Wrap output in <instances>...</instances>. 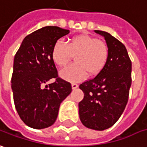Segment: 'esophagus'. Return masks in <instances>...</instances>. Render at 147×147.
<instances>
[{"mask_svg": "<svg viewBox=\"0 0 147 147\" xmlns=\"http://www.w3.org/2000/svg\"><path fill=\"white\" fill-rule=\"evenodd\" d=\"M78 86H79V85H78L77 84H76V83H72V84H71V87H72V89H76V88H78Z\"/></svg>", "mask_w": 147, "mask_h": 147, "instance_id": "1", "label": "esophagus"}]
</instances>
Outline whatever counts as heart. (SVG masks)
<instances>
[{
    "label": "heart",
    "instance_id": "obj_1",
    "mask_svg": "<svg viewBox=\"0 0 147 147\" xmlns=\"http://www.w3.org/2000/svg\"><path fill=\"white\" fill-rule=\"evenodd\" d=\"M75 55V63L60 71V76L68 81L78 82L87 75L94 76L104 68L109 57V48L104 42L88 34L77 35L67 43L58 40L52 49L54 62L65 67Z\"/></svg>",
    "mask_w": 147,
    "mask_h": 147
}]
</instances>
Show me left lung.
<instances>
[{
	"label": "left lung",
	"instance_id": "left-lung-1",
	"mask_svg": "<svg viewBox=\"0 0 147 147\" xmlns=\"http://www.w3.org/2000/svg\"><path fill=\"white\" fill-rule=\"evenodd\" d=\"M95 32L105 38L109 57L104 68L94 78L80 85L84 96L79 103V114L87 128L104 130L117 121L127 105L132 63L119 40L107 32Z\"/></svg>",
	"mask_w": 147,
	"mask_h": 147
}]
</instances>
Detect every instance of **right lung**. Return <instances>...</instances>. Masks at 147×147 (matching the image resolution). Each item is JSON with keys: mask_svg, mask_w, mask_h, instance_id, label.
I'll use <instances>...</instances> for the list:
<instances>
[{"mask_svg": "<svg viewBox=\"0 0 147 147\" xmlns=\"http://www.w3.org/2000/svg\"><path fill=\"white\" fill-rule=\"evenodd\" d=\"M69 34L58 26H45L27 35L14 56L11 87L21 119L34 129H44L56 121L61 102L71 93L69 82L58 76L52 49ZM51 78L56 81L46 86Z\"/></svg>", "mask_w": 147, "mask_h": 147, "instance_id": "obj_1", "label": "right lung"}]
</instances>
